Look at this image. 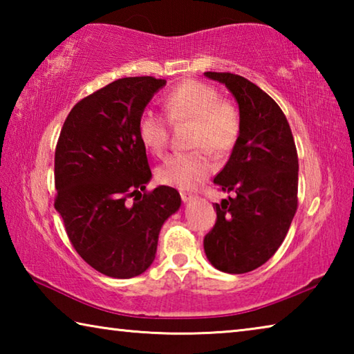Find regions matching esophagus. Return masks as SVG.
<instances>
[{"mask_svg":"<svg viewBox=\"0 0 354 354\" xmlns=\"http://www.w3.org/2000/svg\"><path fill=\"white\" fill-rule=\"evenodd\" d=\"M181 198L184 203H187V201L195 200V195L190 194V192H181Z\"/></svg>","mask_w":354,"mask_h":354,"instance_id":"esophagus-1","label":"esophagus"}]
</instances>
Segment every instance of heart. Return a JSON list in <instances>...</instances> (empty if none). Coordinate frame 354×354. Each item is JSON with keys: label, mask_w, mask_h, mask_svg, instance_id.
Returning <instances> with one entry per match:
<instances>
[{"label": "heart", "mask_w": 354, "mask_h": 354, "mask_svg": "<svg viewBox=\"0 0 354 354\" xmlns=\"http://www.w3.org/2000/svg\"><path fill=\"white\" fill-rule=\"evenodd\" d=\"M164 107L173 123L192 122L189 143L223 156L230 153L241 136V115L230 101L220 100L217 88L206 82L189 80L179 84L164 98ZM139 139L149 153L160 156L169 140V123L153 111H145L137 124ZM212 169L205 149L170 156L158 169L160 183L176 189H194Z\"/></svg>", "instance_id": "1"}]
</instances>
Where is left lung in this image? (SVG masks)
Instances as JSON below:
<instances>
[{
	"mask_svg": "<svg viewBox=\"0 0 354 354\" xmlns=\"http://www.w3.org/2000/svg\"><path fill=\"white\" fill-rule=\"evenodd\" d=\"M239 104L241 136L214 184L236 192L220 205L205 237V253L220 272L247 273L277 253L298 205V154L287 118L274 100L243 76L206 71Z\"/></svg>",
	"mask_w": 354,
	"mask_h": 354,
	"instance_id": "obj_1",
	"label": "left lung"
}]
</instances>
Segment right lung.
Masks as SVG:
<instances>
[{
  "instance_id": "add662e5",
  "label": "right lung",
  "mask_w": 354,
  "mask_h": 354,
  "mask_svg": "<svg viewBox=\"0 0 354 354\" xmlns=\"http://www.w3.org/2000/svg\"><path fill=\"white\" fill-rule=\"evenodd\" d=\"M165 84L153 76L107 84L70 111L59 136L55 207L77 254L106 277L145 272L160 227L181 207L178 190L169 185L142 195L151 170L137 124Z\"/></svg>"
}]
</instances>
